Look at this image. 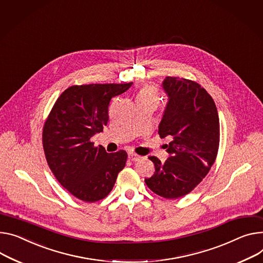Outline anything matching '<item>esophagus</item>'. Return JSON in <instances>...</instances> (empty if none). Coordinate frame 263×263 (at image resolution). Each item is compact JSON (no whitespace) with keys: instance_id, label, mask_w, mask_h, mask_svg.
I'll list each match as a JSON object with an SVG mask.
<instances>
[{"instance_id":"1","label":"esophagus","mask_w":263,"mask_h":263,"mask_svg":"<svg viewBox=\"0 0 263 263\" xmlns=\"http://www.w3.org/2000/svg\"><path fill=\"white\" fill-rule=\"evenodd\" d=\"M128 158H129V160H132V161H138V160H140L141 158V156H139V155H137L136 153H133V152H129L128 153Z\"/></svg>"}]
</instances>
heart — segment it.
<instances>
[{
  "label": "heart",
  "mask_w": 263,
  "mask_h": 263,
  "mask_svg": "<svg viewBox=\"0 0 263 263\" xmlns=\"http://www.w3.org/2000/svg\"><path fill=\"white\" fill-rule=\"evenodd\" d=\"M161 99H162V97H161L160 90L158 89L157 86H155L153 84L145 85L144 87L141 88L137 96V101H142V102H151V103H155L157 105L161 102Z\"/></svg>",
  "instance_id": "b5f03b06"
}]
</instances>
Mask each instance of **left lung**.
<instances>
[{
  "label": "left lung",
  "mask_w": 263,
  "mask_h": 263,
  "mask_svg": "<svg viewBox=\"0 0 263 263\" xmlns=\"http://www.w3.org/2000/svg\"><path fill=\"white\" fill-rule=\"evenodd\" d=\"M163 88L170 100L158 134L173 139L167 146L171 156L164 163L155 156L148 157L155 173L144 181L158 196L177 199L191 193L213 166L220 123L213 98L195 81L166 77Z\"/></svg>",
  "instance_id": "1"
}]
</instances>
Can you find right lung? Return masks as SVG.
<instances>
[{
    "label": "right lung",
    "instance_id": "obj_1",
    "mask_svg": "<svg viewBox=\"0 0 263 263\" xmlns=\"http://www.w3.org/2000/svg\"><path fill=\"white\" fill-rule=\"evenodd\" d=\"M132 85H72L60 95L45 120L42 142L47 164L59 183L84 202L104 199L125 166V151L108 154L90 139L106 126L111 98Z\"/></svg>",
    "mask_w": 263,
    "mask_h": 263
}]
</instances>
